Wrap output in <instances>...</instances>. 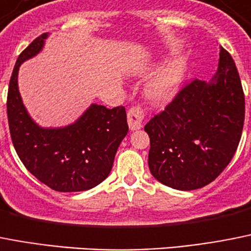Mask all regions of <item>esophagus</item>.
<instances>
[{"mask_svg":"<svg viewBox=\"0 0 251 251\" xmlns=\"http://www.w3.org/2000/svg\"><path fill=\"white\" fill-rule=\"evenodd\" d=\"M144 123V111L139 106L131 107L127 111V124L130 130H139Z\"/></svg>","mask_w":251,"mask_h":251,"instance_id":"obj_1","label":"esophagus"}]
</instances>
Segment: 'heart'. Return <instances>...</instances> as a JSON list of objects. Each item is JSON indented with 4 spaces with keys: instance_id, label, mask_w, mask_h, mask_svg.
<instances>
[{
    "instance_id": "b5f03b06",
    "label": "heart",
    "mask_w": 251,
    "mask_h": 251,
    "mask_svg": "<svg viewBox=\"0 0 251 251\" xmlns=\"http://www.w3.org/2000/svg\"><path fill=\"white\" fill-rule=\"evenodd\" d=\"M186 73V63L183 59L168 62L155 75H152L145 86L144 93L154 103H164L178 92Z\"/></svg>"
}]
</instances>
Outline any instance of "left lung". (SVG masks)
<instances>
[{
	"mask_svg": "<svg viewBox=\"0 0 251 251\" xmlns=\"http://www.w3.org/2000/svg\"><path fill=\"white\" fill-rule=\"evenodd\" d=\"M245 119V96L230 53L220 47L211 82L193 79L145 125L154 178L179 191L216 179L235 155Z\"/></svg>",
	"mask_w": 251,
	"mask_h": 251,
	"instance_id": "left-lung-1",
	"label": "left lung"
}]
</instances>
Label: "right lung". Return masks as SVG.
Returning <instances> with one entry per match:
<instances>
[{
  "label": "right lung",
  "mask_w": 251,
  "mask_h": 251,
  "mask_svg": "<svg viewBox=\"0 0 251 251\" xmlns=\"http://www.w3.org/2000/svg\"><path fill=\"white\" fill-rule=\"evenodd\" d=\"M48 34L40 35L19 55L7 93L11 140L25 168L45 186L58 192L87 191L104 180L115 155L128 131L124 106L91 107L74 124L43 128L34 123L21 100L17 73L21 63L44 47Z\"/></svg>",
  "instance_id": "right-lung-1"
}]
</instances>
